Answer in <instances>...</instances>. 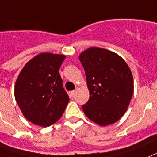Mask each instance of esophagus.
Here are the masks:
<instances>
[{
	"label": "esophagus",
	"mask_w": 157,
	"mask_h": 157,
	"mask_svg": "<svg viewBox=\"0 0 157 157\" xmlns=\"http://www.w3.org/2000/svg\"><path fill=\"white\" fill-rule=\"evenodd\" d=\"M78 89H79V88H77L75 90H73V91H72V92H69V94H70V96H72V97H73V95H74L75 94H76V92H77V90H78Z\"/></svg>",
	"instance_id": "obj_1"
}]
</instances>
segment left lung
I'll list each match as a JSON object with an SVG mask.
<instances>
[{
	"mask_svg": "<svg viewBox=\"0 0 157 157\" xmlns=\"http://www.w3.org/2000/svg\"><path fill=\"white\" fill-rule=\"evenodd\" d=\"M89 90L82 105L90 120L102 126L116 122L127 110L133 94V79L126 62L108 50L91 47L79 56Z\"/></svg>",
	"mask_w": 157,
	"mask_h": 157,
	"instance_id": "8db88e82",
	"label": "left lung"
}]
</instances>
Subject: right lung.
<instances>
[{"label": "right lung", "instance_id": "add662e5", "mask_svg": "<svg viewBox=\"0 0 157 157\" xmlns=\"http://www.w3.org/2000/svg\"><path fill=\"white\" fill-rule=\"evenodd\" d=\"M65 56L42 53L24 65L15 84V98L29 122L47 127L60 119L69 101L59 70Z\"/></svg>", "mask_w": 157, "mask_h": 157}]
</instances>
